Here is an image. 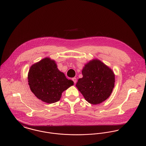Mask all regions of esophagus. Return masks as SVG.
<instances>
[{"label": "esophagus", "instance_id": "34e87169", "mask_svg": "<svg viewBox=\"0 0 146 146\" xmlns=\"http://www.w3.org/2000/svg\"><path fill=\"white\" fill-rule=\"evenodd\" d=\"M72 81L74 82V83L75 84L76 83V81H77V79H76V78H72Z\"/></svg>", "mask_w": 146, "mask_h": 146}]
</instances>
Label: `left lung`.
<instances>
[{"mask_svg": "<svg viewBox=\"0 0 146 146\" xmlns=\"http://www.w3.org/2000/svg\"><path fill=\"white\" fill-rule=\"evenodd\" d=\"M82 74L76 86L89 104H100L110 96L115 85V74L104 63L93 60L84 66Z\"/></svg>", "mask_w": 146, "mask_h": 146, "instance_id": "obj_1", "label": "left lung"}]
</instances>
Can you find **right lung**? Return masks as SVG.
Masks as SVG:
<instances>
[{
    "label": "right lung",
    "mask_w": 146,
    "mask_h": 146,
    "mask_svg": "<svg viewBox=\"0 0 146 146\" xmlns=\"http://www.w3.org/2000/svg\"><path fill=\"white\" fill-rule=\"evenodd\" d=\"M28 82L34 95L47 104L58 101L63 92L74 85L58 69L55 61L47 57L31 66Z\"/></svg>",
    "instance_id": "obj_1"
}]
</instances>
